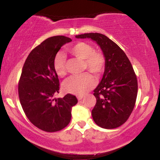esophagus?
<instances>
[{"label":"esophagus","mask_w":160,"mask_h":160,"mask_svg":"<svg viewBox=\"0 0 160 160\" xmlns=\"http://www.w3.org/2000/svg\"><path fill=\"white\" fill-rule=\"evenodd\" d=\"M83 95H78V100H81V99L82 98H83Z\"/></svg>","instance_id":"esophagus-1"}]
</instances>
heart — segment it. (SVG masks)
<instances>
[{"instance_id":"heart-1","label":"heart","mask_w":160,"mask_h":160,"mask_svg":"<svg viewBox=\"0 0 160 160\" xmlns=\"http://www.w3.org/2000/svg\"><path fill=\"white\" fill-rule=\"evenodd\" d=\"M68 52L72 56L83 60V69H88L95 76L99 77L106 67V57L102 52L95 50L90 43L79 41L68 48ZM53 69L59 78L66 75V60L62 54H57L53 59ZM95 85V80L89 73L73 76L65 80L63 84L64 90L77 95L86 94Z\"/></svg>"}]
</instances>
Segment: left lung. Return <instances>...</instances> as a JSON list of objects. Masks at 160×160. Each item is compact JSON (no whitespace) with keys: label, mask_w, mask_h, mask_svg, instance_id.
Segmentation results:
<instances>
[{"label":"left lung","mask_w":160,"mask_h":160,"mask_svg":"<svg viewBox=\"0 0 160 160\" xmlns=\"http://www.w3.org/2000/svg\"><path fill=\"white\" fill-rule=\"evenodd\" d=\"M76 38L96 41L106 57L103 78L93 93L96 98L93 120L102 128L119 127L127 121L136 102L138 80L132 65L123 50L104 34L87 33Z\"/></svg>","instance_id":"1"}]
</instances>
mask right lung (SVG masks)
Instances as JSON below:
<instances>
[{
  "mask_svg": "<svg viewBox=\"0 0 160 160\" xmlns=\"http://www.w3.org/2000/svg\"><path fill=\"white\" fill-rule=\"evenodd\" d=\"M71 39L54 36L36 47L24 64L18 84L20 103L29 121L47 132L60 131L69 124L71 109L78 103L75 95L54 98L59 92V80L53 59L61 47Z\"/></svg>",
  "mask_w": 160,
  "mask_h": 160,
  "instance_id": "add662e5",
  "label": "right lung"
}]
</instances>
